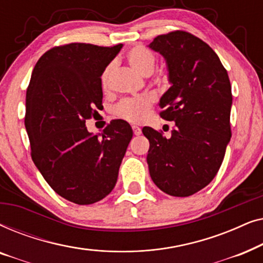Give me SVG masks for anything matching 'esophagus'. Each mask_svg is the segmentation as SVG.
<instances>
[{"mask_svg": "<svg viewBox=\"0 0 263 263\" xmlns=\"http://www.w3.org/2000/svg\"><path fill=\"white\" fill-rule=\"evenodd\" d=\"M133 133H134V135H140L141 134V128H139L138 125H133Z\"/></svg>", "mask_w": 263, "mask_h": 263, "instance_id": "esophagus-1", "label": "esophagus"}]
</instances>
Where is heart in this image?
Listing matches in <instances>:
<instances>
[{
  "label": "heart",
  "mask_w": 263,
  "mask_h": 263,
  "mask_svg": "<svg viewBox=\"0 0 263 263\" xmlns=\"http://www.w3.org/2000/svg\"><path fill=\"white\" fill-rule=\"evenodd\" d=\"M127 60L133 69L140 75H143V77H148V75L152 74L157 63L156 55L151 50L143 48V46H135V48L129 50L127 53ZM112 70L114 64L109 63L104 68L103 73L100 75V84H102L104 91H107L110 88ZM153 102V98L149 96L125 98L121 100L114 107V114L117 117L128 122H140L146 117Z\"/></svg>",
  "instance_id": "obj_1"
}]
</instances>
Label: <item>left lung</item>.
<instances>
[{
  "label": "left lung",
  "instance_id": "obj_1",
  "mask_svg": "<svg viewBox=\"0 0 263 263\" xmlns=\"http://www.w3.org/2000/svg\"><path fill=\"white\" fill-rule=\"evenodd\" d=\"M165 57L171 87L160 99V117L175 121L171 138L145 127L147 164L161 192L185 197L218 174L231 139V84L217 53L185 31L157 35L149 44Z\"/></svg>",
  "mask_w": 263,
  "mask_h": 263
}]
</instances>
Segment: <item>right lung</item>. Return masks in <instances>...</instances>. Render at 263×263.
<instances>
[{"instance_id": "add662e5", "label": "right lung", "mask_w": 263, "mask_h": 263, "mask_svg": "<svg viewBox=\"0 0 263 263\" xmlns=\"http://www.w3.org/2000/svg\"><path fill=\"white\" fill-rule=\"evenodd\" d=\"M122 48L70 43L53 46L38 60L26 92L31 157L55 193L77 204L109 195L133 138L123 120L92 135L86 120L98 114L100 75Z\"/></svg>"}]
</instances>
